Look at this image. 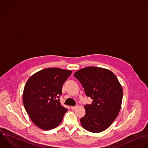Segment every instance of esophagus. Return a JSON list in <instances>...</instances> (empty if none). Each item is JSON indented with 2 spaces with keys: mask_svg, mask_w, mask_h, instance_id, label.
Segmentation results:
<instances>
[{
  "mask_svg": "<svg viewBox=\"0 0 148 148\" xmlns=\"http://www.w3.org/2000/svg\"><path fill=\"white\" fill-rule=\"evenodd\" d=\"M77 108H78V105H75V106H71V109L74 110H75Z\"/></svg>",
  "mask_w": 148,
  "mask_h": 148,
  "instance_id": "obj_1",
  "label": "esophagus"
}]
</instances>
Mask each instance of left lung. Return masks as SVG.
I'll list each match as a JSON object with an SVG mask.
<instances>
[{
  "instance_id": "obj_1",
  "label": "left lung",
  "mask_w": 148,
  "mask_h": 148,
  "mask_svg": "<svg viewBox=\"0 0 148 148\" xmlns=\"http://www.w3.org/2000/svg\"><path fill=\"white\" fill-rule=\"evenodd\" d=\"M84 88L86 96L93 99L84 106L85 116L81 118L82 127L92 132H101L114 121L121 109L123 88L111 71L101 67H87L74 74Z\"/></svg>"
}]
</instances>
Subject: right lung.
<instances>
[{"label":"right lung","instance_id":"1","mask_svg":"<svg viewBox=\"0 0 148 148\" xmlns=\"http://www.w3.org/2000/svg\"><path fill=\"white\" fill-rule=\"evenodd\" d=\"M59 68L43 69L29 77L25 85L23 100L27 114L38 127L49 130L62 121L67 109L60 102L62 86L71 74Z\"/></svg>","mask_w":148,"mask_h":148}]
</instances>
